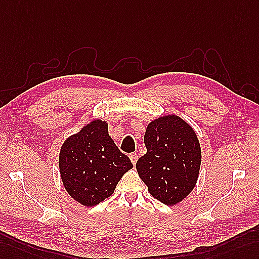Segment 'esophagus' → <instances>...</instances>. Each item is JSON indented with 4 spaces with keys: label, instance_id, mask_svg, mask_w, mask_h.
<instances>
[{
    "label": "esophagus",
    "instance_id": "34e87169",
    "mask_svg": "<svg viewBox=\"0 0 259 259\" xmlns=\"http://www.w3.org/2000/svg\"><path fill=\"white\" fill-rule=\"evenodd\" d=\"M130 158H131V161L133 162V165L135 166V163L138 159V155L136 153H132V154H130Z\"/></svg>",
    "mask_w": 259,
    "mask_h": 259
}]
</instances>
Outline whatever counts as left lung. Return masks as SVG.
<instances>
[{
  "mask_svg": "<svg viewBox=\"0 0 259 259\" xmlns=\"http://www.w3.org/2000/svg\"><path fill=\"white\" fill-rule=\"evenodd\" d=\"M147 153L136 162L149 193L167 205L192 191L201 165V148L193 128L176 115L150 122L144 136Z\"/></svg>",
  "mask_w": 259,
  "mask_h": 259,
  "instance_id": "8db88e82",
  "label": "left lung"
}]
</instances>
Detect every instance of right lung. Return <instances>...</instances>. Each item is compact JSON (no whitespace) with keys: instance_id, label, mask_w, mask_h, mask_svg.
Instances as JSON below:
<instances>
[{"instance_id":"add662e5","label":"right lung","mask_w":259,"mask_h":259,"mask_svg":"<svg viewBox=\"0 0 259 259\" xmlns=\"http://www.w3.org/2000/svg\"><path fill=\"white\" fill-rule=\"evenodd\" d=\"M133 168L101 119L85 125L61 146L59 169L68 193L85 206L97 205L114 192L123 175Z\"/></svg>"}]
</instances>
